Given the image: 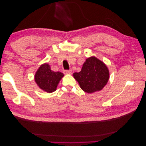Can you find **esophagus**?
I'll return each instance as SVG.
<instances>
[{"mask_svg":"<svg viewBox=\"0 0 146 146\" xmlns=\"http://www.w3.org/2000/svg\"><path fill=\"white\" fill-rule=\"evenodd\" d=\"M64 74H72V70H65L64 71Z\"/></svg>","mask_w":146,"mask_h":146,"instance_id":"esophagus-1","label":"esophagus"}]
</instances>
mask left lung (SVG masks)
Returning a JSON list of instances; mask_svg holds the SVG:
<instances>
[{
  "mask_svg": "<svg viewBox=\"0 0 146 146\" xmlns=\"http://www.w3.org/2000/svg\"><path fill=\"white\" fill-rule=\"evenodd\" d=\"M81 89L88 93L99 91L107 85L110 73L107 66L95 56L88 58L80 72L73 74Z\"/></svg>",
  "mask_w": 146,
  "mask_h": 146,
  "instance_id": "obj_1",
  "label": "left lung"
}]
</instances>
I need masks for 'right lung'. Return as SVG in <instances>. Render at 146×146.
Listing matches in <instances>:
<instances>
[{"instance_id": "obj_1", "label": "right lung", "mask_w": 146, "mask_h": 146, "mask_svg": "<svg viewBox=\"0 0 146 146\" xmlns=\"http://www.w3.org/2000/svg\"><path fill=\"white\" fill-rule=\"evenodd\" d=\"M64 74L51 70L50 65L44 63L40 66L35 75V81L39 88L48 93L55 91Z\"/></svg>"}]
</instances>
